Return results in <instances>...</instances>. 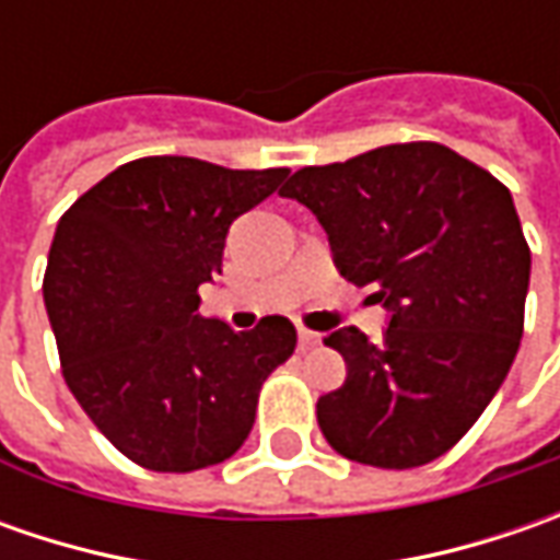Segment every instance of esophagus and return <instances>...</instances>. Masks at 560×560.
<instances>
[{"label": "esophagus", "instance_id": "esophagus-1", "mask_svg": "<svg viewBox=\"0 0 560 560\" xmlns=\"http://www.w3.org/2000/svg\"><path fill=\"white\" fill-rule=\"evenodd\" d=\"M299 346L308 352L314 346H320V334H314V330H305V327H299Z\"/></svg>", "mask_w": 560, "mask_h": 560}]
</instances>
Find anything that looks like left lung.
Returning <instances> with one entry per match:
<instances>
[{"label": "left lung", "mask_w": 560, "mask_h": 560, "mask_svg": "<svg viewBox=\"0 0 560 560\" xmlns=\"http://www.w3.org/2000/svg\"><path fill=\"white\" fill-rule=\"evenodd\" d=\"M327 230L339 273L389 308L383 342L324 346L346 383L317 398L342 458L408 470L445 455L499 393L524 336L529 246L511 192L440 142L380 145L302 167L280 189Z\"/></svg>", "instance_id": "8db88e82"}]
</instances>
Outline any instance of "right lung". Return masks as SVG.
Wrapping results in <instances>:
<instances>
[{"label": "right lung", "instance_id": "obj_1", "mask_svg": "<svg viewBox=\"0 0 560 560\" xmlns=\"http://www.w3.org/2000/svg\"><path fill=\"white\" fill-rule=\"evenodd\" d=\"M287 174L137 159L55 226L43 299L61 374L102 436L145 470L226 462L252 433L261 383L295 349L280 314L243 334L199 314L230 224Z\"/></svg>", "mask_w": 560, "mask_h": 560}]
</instances>
